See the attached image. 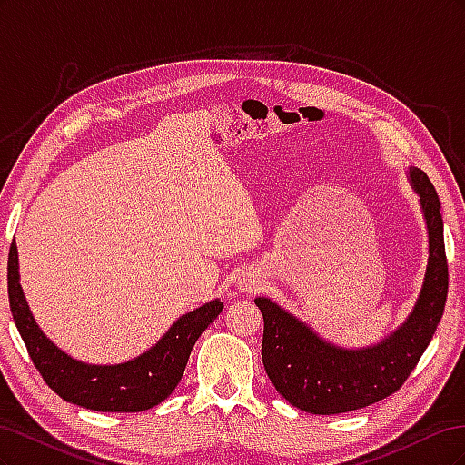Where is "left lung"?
<instances>
[{
    "mask_svg": "<svg viewBox=\"0 0 465 465\" xmlns=\"http://www.w3.org/2000/svg\"><path fill=\"white\" fill-rule=\"evenodd\" d=\"M429 229V267L411 316L371 349L333 347L270 299H256L263 316L262 361L275 390L314 415L361 410L398 391L430 343L448 297V260L440 200L429 176L411 168Z\"/></svg>",
    "mask_w": 465,
    "mask_h": 465,
    "instance_id": "obj_1",
    "label": "left lung"
}]
</instances>
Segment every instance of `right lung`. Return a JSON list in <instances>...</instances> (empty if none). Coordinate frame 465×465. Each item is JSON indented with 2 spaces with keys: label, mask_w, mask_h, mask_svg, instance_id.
<instances>
[{
  "label": "right lung",
  "mask_w": 465,
  "mask_h": 465,
  "mask_svg": "<svg viewBox=\"0 0 465 465\" xmlns=\"http://www.w3.org/2000/svg\"><path fill=\"white\" fill-rule=\"evenodd\" d=\"M17 267V246L13 241L7 258L9 308L33 364L62 400L94 411L137 413L171 396L198 337L223 311L221 301H211L176 320L163 340L142 357L114 367H91L62 353L40 331L23 297Z\"/></svg>",
  "instance_id": "1"
}]
</instances>
